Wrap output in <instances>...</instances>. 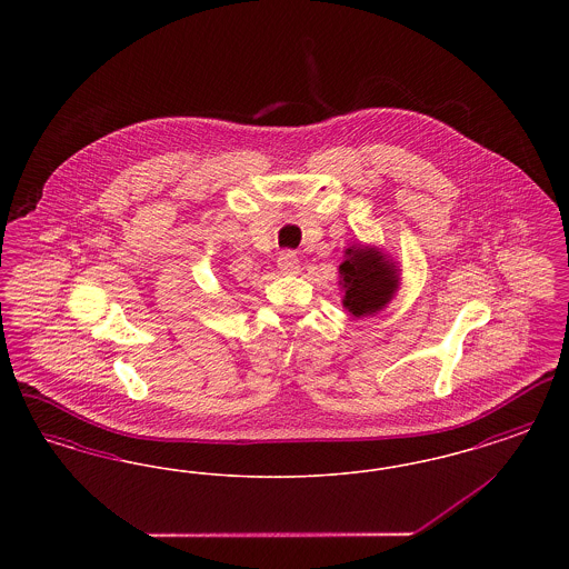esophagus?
<instances>
[{"label":"esophagus","mask_w":569,"mask_h":569,"mask_svg":"<svg viewBox=\"0 0 569 569\" xmlns=\"http://www.w3.org/2000/svg\"><path fill=\"white\" fill-rule=\"evenodd\" d=\"M277 269L283 272V274H297L300 271V262H298V256L295 251H283L277 260Z\"/></svg>","instance_id":"obj_1"}]
</instances>
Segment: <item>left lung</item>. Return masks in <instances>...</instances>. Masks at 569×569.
<instances>
[{
  "label": "left lung",
  "instance_id": "1",
  "mask_svg": "<svg viewBox=\"0 0 569 569\" xmlns=\"http://www.w3.org/2000/svg\"><path fill=\"white\" fill-rule=\"evenodd\" d=\"M339 286L341 302L353 318L376 316L399 292L401 269L381 247L353 243L343 251Z\"/></svg>",
  "mask_w": 569,
  "mask_h": 569
}]
</instances>
